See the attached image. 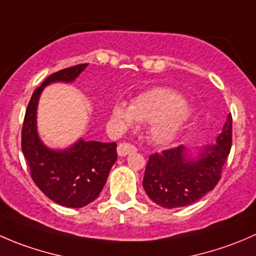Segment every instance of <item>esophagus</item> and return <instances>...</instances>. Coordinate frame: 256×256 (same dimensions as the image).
Instances as JSON below:
<instances>
[{"label": "esophagus", "instance_id": "34e87169", "mask_svg": "<svg viewBox=\"0 0 256 256\" xmlns=\"http://www.w3.org/2000/svg\"><path fill=\"white\" fill-rule=\"evenodd\" d=\"M136 151V148L134 145H131V144L128 142H121L118 144V156H121V158H124V156L128 155V154L131 152H135Z\"/></svg>", "mask_w": 256, "mask_h": 256}]
</instances>
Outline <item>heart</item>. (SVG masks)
I'll list each match as a JSON object with an SVG mask.
<instances>
[{"label":"heart","mask_w":256,"mask_h":256,"mask_svg":"<svg viewBox=\"0 0 256 256\" xmlns=\"http://www.w3.org/2000/svg\"><path fill=\"white\" fill-rule=\"evenodd\" d=\"M112 118L122 128L134 122L150 124L148 138L156 145H168L186 128L192 118V108L171 88H154L138 95L128 106L118 102L112 106Z\"/></svg>","instance_id":"b5f03b06"}]
</instances>
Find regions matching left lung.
Masks as SVG:
<instances>
[{
  "mask_svg": "<svg viewBox=\"0 0 256 256\" xmlns=\"http://www.w3.org/2000/svg\"><path fill=\"white\" fill-rule=\"evenodd\" d=\"M232 134L229 115L215 144L205 146L195 156L184 146L151 155L142 181L148 196L166 209L182 208L202 199L222 178L232 148Z\"/></svg>",
  "mask_w": 256,
  "mask_h": 256,
  "instance_id": "8db88e82",
  "label": "left lung"
}]
</instances>
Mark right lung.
I'll list each match as a JSON object with an SVG mask.
<instances>
[{"mask_svg":"<svg viewBox=\"0 0 256 256\" xmlns=\"http://www.w3.org/2000/svg\"><path fill=\"white\" fill-rule=\"evenodd\" d=\"M86 66L88 64H82L57 71L34 90L27 106L21 138L22 152L34 184L52 202L74 209L86 206L100 195L118 160L116 144L80 138L64 150L47 148L37 132V105L47 85L74 82Z\"/></svg>","mask_w":256,"mask_h":256,"instance_id":"obj_1","label":"right lung"}]
</instances>
